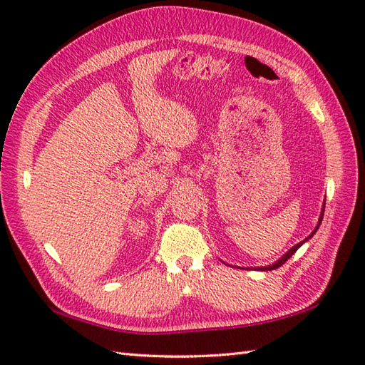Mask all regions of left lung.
<instances>
[{"label":"left lung","mask_w":365,"mask_h":365,"mask_svg":"<svg viewBox=\"0 0 365 365\" xmlns=\"http://www.w3.org/2000/svg\"><path fill=\"white\" fill-rule=\"evenodd\" d=\"M323 213H324V202H323V207H322V213H320V218H319V224H317V227L314 229V232H312V234L311 235H309L307 238H304V240H302V242H299L298 245H294L293 247H290V250L289 251H287L284 255H282V257L281 259H279L277 262H274L273 263V265H268V267H257V268H255V269H260V271H271V269H276V268H279V267H281V265H284V263L287 262V260H289L290 257H292V255L294 254V252H297L298 251V247H301L302 245H304L306 242H309V240H311L312 237H314V234H315V232L317 230H319V227H320V224H322V220H323Z\"/></svg>","instance_id":"1"}]
</instances>
